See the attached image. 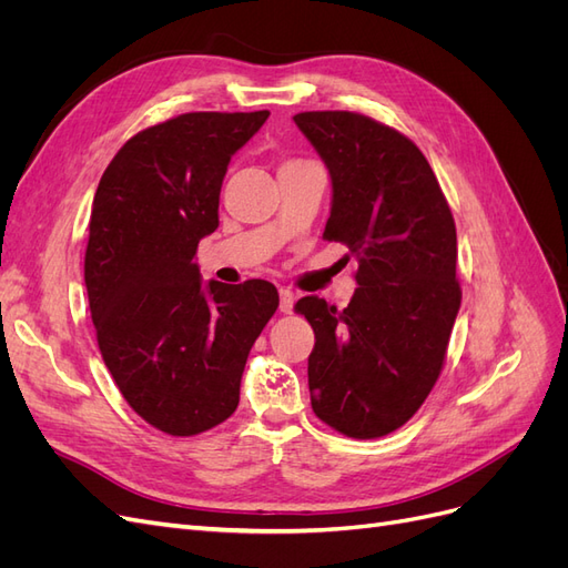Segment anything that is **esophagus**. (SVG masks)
I'll use <instances>...</instances> for the list:
<instances>
[{
  "instance_id": "esophagus-1",
  "label": "esophagus",
  "mask_w": 568,
  "mask_h": 568,
  "mask_svg": "<svg viewBox=\"0 0 568 568\" xmlns=\"http://www.w3.org/2000/svg\"><path fill=\"white\" fill-rule=\"evenodd\" d=\"M294 303H296V294L291 288H280V311L282 313H291L294 311Z\"/></svg>"
}]
</instances>
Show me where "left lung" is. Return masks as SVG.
I'll return each instance as SVG.
<instances>
[{"label": "left lung", "mask_w": 568, "mask_h": 568, "mask_svg": "<svg viewBox=\"0 0 568 568\" xmlns=\"http://www.w3.org/2000/svg\"><path fill=\"white\" fill-rule=\"evenodd\" d=\"M294 123L332 178L324 239L357 257L348 307L296 303L315 332L313 412L343 436L382 438L440 376L462 303L455 220L432 165L398 130L351 111H305Z\"/></svg>", "instance_id": "8db88e82"}]
</instances>
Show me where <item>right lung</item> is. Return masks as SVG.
<instances>
[{"label": "right lung", "mask_w": 568, "mask_h": 568, "mask_svg": "<svg viewBox=\"0 0 568 568\" xmlns=\"http://www.w3.org/2000/svg\"><path fill=\"white\" fill-rule=\"evenodd\" d=\"M270 111L182 113L136 132L99 180L84 286L101 357L128 405L170 436L232 417L248 353L280 305L274 284L201 282L234 153Z\"/></svg>", "instance_id": "obj_1"}]
</instances>
